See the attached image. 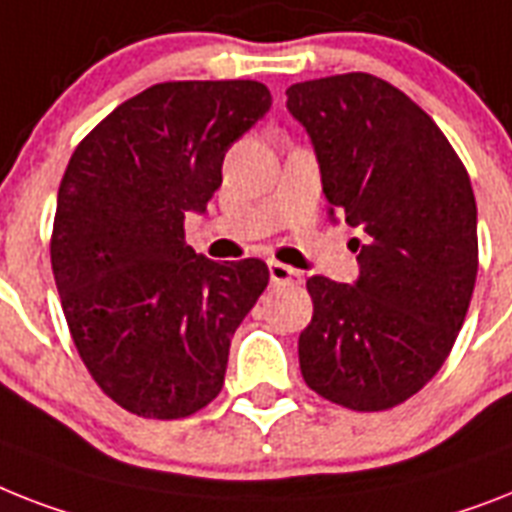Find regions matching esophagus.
<instances>
[{"mask_svg": "<svg viewBox=\"0 0 512 512\" xmlns=\"http://www.w3.org/2000/svg\"><path fill=\"white\" fill-rule=\"evenodd\" d=\"M268 270H270V281H273V284H299V281H302L299 270L289 268V265L284 263H276V260H270Z\"/></svg>", "mask_w": 512, "mask_h": 512, "instance_id": "obj_1", "label": "esophagus"}]
</instances>
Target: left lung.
<instances>
[{
  "label": "left lung",
  "mask_w": 512,
  "mask_h": 512,
  "mask_svg": "<svg viewBox=\"0 0 512 512\" xmlns=\"http://www.w3.org/2000/svg\"><path fill=\"white\" fill-rule=\"evenodd\" d=\"M321 165L331 220L360 231L355 284L307 278L313 321L299 334L305 384L378 413L442 368L471 305L479 236L468 170L413 99L368 73L286 89Z\"/></svg>",
  "instance_id": "1"
}]
</instances>
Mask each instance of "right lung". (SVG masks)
Here are the masks:
<instances>
[{
  "mask_svg": "<svg viewBox=\"0 0 512 512\" xmlns=\"http://www.w3.org/2000/svg\"><path fill=\"white\" fill-rule=\"evenodd\" d=\"M270 110L257 81L155 83L70 157L52 270L83 365L128 413L173 421L223 389L231 336L268 286L257 257L215 263L186 244L223 157Z\"/></svg>",
  "mask_w": 512,
  "mask_h": 512,
  "instance_id": "1",
  "label": "right lung"
}]
</instances>
